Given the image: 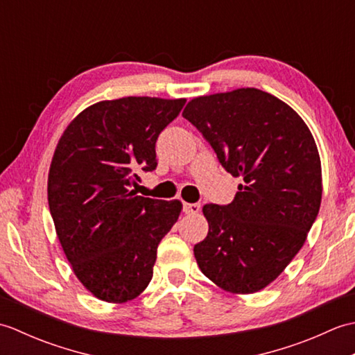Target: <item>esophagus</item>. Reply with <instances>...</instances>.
I'll return each mask as SVG.
<instances>
[{"label":"esophagus","mask_w":355,"mask_h":355,"mask_svg":"<svg viewBox=\"0 0 355 355\" xmlns=\"http://www.w3.org/2000/svg\"><path fill=\"white\" fill-rule=\"evenodd\" d=\"M200 209H201L200 202H184V206H183L184 214H187V215H197L200 212Z\"/></svg>","instance_id":"obj_1"}]
</instances>
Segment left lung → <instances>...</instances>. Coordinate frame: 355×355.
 <instances>
[{
	"mask_svg": "<svg viewBox=\"0 0 355 355\" xmlns=\"http://www.w3.org/2000/svg\"><path fill=\"white\" fill-rule=\"evenodd\" d=\"M183 117L244 182L230 205L202 207L209 232L193 247L198 267L224 291L266 288L302 248L319 214L313 134L291 107L258 88L195 97Z\"/></svg>",
	"mask_w": 355,
	"mask_h": 355,
	"instance_id": "left-lung-1",
	"label": "left lung"
}]
</instances>
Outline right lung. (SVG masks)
<instances>
[{"label": "right lung", "mask_w": 355, "mask_h": 355, "mask_svg": "<svg viewBox=\"0 0 355 355\" xmlns=\"http://www.w3.org/2000/svg\"><path fill=\"white\" fill-rule=\"evenodd\" d=\"M186 99L122 97L74 117L49 171V206L74 275L94 297L123 304L153 279L157 247L182 201L145 198L130 187L157 166L155 141Z\"/></svg>", "instance_id": "obj_1"}]
</instances>
